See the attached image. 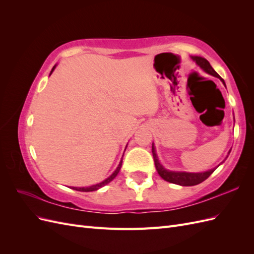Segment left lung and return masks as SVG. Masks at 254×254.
Segmentation results:
<instances>
[{
	"label": "left lung",
	"instance_id": "obj_1",
	"mask_svg": "<svg viewBox=\"0 0 254 254\" xmlns=\"http://www.w3.org/2000/svg\"><path fill=\"white\" fill-rule=\"evenodd\" d=\"M191 59H193L195 63L199 66H200L205 73L214 76V77L220 78V76L216 72H215V70L211 66L209 61H207L205 58L200 57V56H191ZM220 80L222 81V83H224L225 87H226L225 80L221 79V78H220ZM230 151H231V150H230ZM230 151H229V153H230ZM152 156H153V160H155L156 170H157L158 174L161 176V178L164 179L165 181H168V182H171V183H175V184H178V186H182V187L197 186V184L203 182L205 179L209 178V177L213 174V172L216 170V168L220 165L219 164L217 167L213 168V170L206 171V172H203V173H187V172L167 171L166 168H164L162 166V164L159 162V159L157 157L156 148H155V146H153V143H152ZM227 158H228V156H227Z\"/></svg>",
	"mask_w": 254,
	"mask_h": 254
}]
</instances>
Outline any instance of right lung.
Here are the masks:
<instances>
[{
    "mask_svg": "<svg viewBox=\"0 0 254 254\" xmlns=\"http://www.w3.org/2000/svg\"><path fill=\"white\" fill-rule=\"evenodd\" d=\"M55 67H56V65H54V66H53L52 71H51V73H50V76H51V74L53 73V71L55 70ZM125 150H126V148H125ZM123 156H124V155H123ZM122 162H123V159L121 160L120 164L118 165L117 170H115V171L113 172V174H112L111 176H109L108 178H107V179H105L104 181H102L101 183L94 184V186H91V187H88V188H72V189H73V190H79V191H93V190H98V189H101V188L105 187L106 184H108L109 182H111V181L115 178V177L118 176V174H119V172H120V170H121V167H122Z\"/></svg>",
    "mask_w": 254,
    "mask_h": 254,
    "instance_id": "1",
    "label": "right lung"
}]
</instances>
